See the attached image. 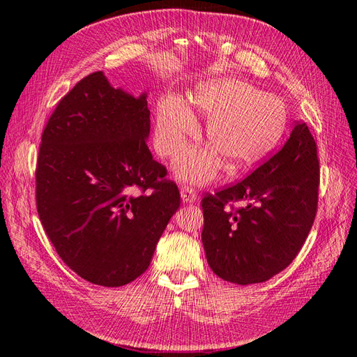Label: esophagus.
Masks as SVG:
<instances>
[{"label":"esophagus","mask_w":357,"mask_h":357,"mask_svg":"<svg viewBox=\"0 0 357 357\" xmlns=\"http://www.w3.org/2000/svg\"><path fill=\"white\" fill-rule=\"evenodd\" d=\"M180 195H181V199L185 201V202H195L197 201V193H195V190H193L192 188H189V186H185V188H181V190H180Z\"/></svg>","instance_id":"34e87169"}]
</instances>
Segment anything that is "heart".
<instances>
[{"mask_svg": "<svg viewBox=\"0 0 357 357\" xmlns=\"http://www.w3.org/2000/svg\"><path fill=\"white\" fill-rule=\"evenodd\" d=\"M192 107L208 117L205 138L213 149L189 150L176 162L183 180L204 183L220 168V159L229 169H243L264 159L280 143L287 125V110L277 95L261 92L235 79L210 80L197 86ZM197 121L190 107L168 95L158 110L155 144L160 156H172L197 134Z\"/></svg>", "mask_w": 357, "mask_h": 357, "instance_id": "obj_1", "label": "heart"}]
</instances>
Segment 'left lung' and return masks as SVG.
<instances>
[{
    "mask_svg": "<svg viewBox=\"0 0 357 357\" xmlns=\"http://www.w3.org/2000/svg\"><path fill=\"white\" fill-rule=\"evenodd\" d=\"M319 181L316 142L307 123L298 122L282 150L250 176L207 193L202 244L213 273L247 286L287 268L314 223ZM234 202L245 205L234 209Z\"/></svg>",
    "mask_w": 357,
    "mask_h": 357,
    "instance_id": "1",
    "label": "left lung"
}]
</instances>
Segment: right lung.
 <instances>
[{
  "label": "right lung",
  "instance_id": "right-lung-1",
  "mask_svg": "<svg viewBox=\"0 0 357 357\" xmlns=\"http://www.w3.org/2000/svg\"><path fill=\"white\" fill-rule=\"evenodd\" d=\"M146 96L92 73L59 101L41 135L36 198L43 228L62 261L98 286L142 275L180 207L177 185L146 143Z\"/></svg>",
  "mask_w": 357,
  "mask_h": 357
}]
</instances>
